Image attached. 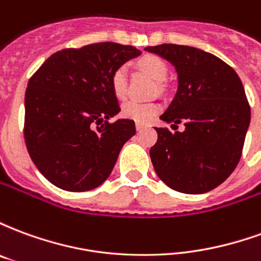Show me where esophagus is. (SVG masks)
<instances>
[{"mask_svg":"<svg viewBox=\"0 0 261 261\" xmlns=\"http://www.w3.org/2000/svg\"><path fill=\"white\" fill-rule=\"evenodd\" d=\"M136 128H137V131H142V130H144V128H145V125L140 124V123H137Z\"/></svg>","mask_w":261,"mask_h":261,"instance_id":"1","label":"esophagus"}]
</instances>
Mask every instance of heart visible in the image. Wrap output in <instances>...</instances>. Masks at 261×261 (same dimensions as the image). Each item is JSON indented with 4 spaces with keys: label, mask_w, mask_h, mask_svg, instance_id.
Segmentation results:
<instances>
[{
    "label": "heart",
    "mask_w": 261,
    "mask_h": 261,
    "mask_svg": "<svg viewBox=\"0 0 261 261\" xmlns=\"http://www.w3.org/2000/svg\"><path fill=\"white\" fill-rule=\"evenodd\" d=\"M138 68L141 69L142 72L149 75L153 81L156 82H164L168 78V65L164 60L153 56V54H148L144 56L140 61H138ZM110 88L112 92L116 97H124L127 93V69L124 65H120L114 69L112 75H110ZM161 106L158 103L148 102H137V100H127L121 105V110L120 114L124 119L133 120L140 124H147L149 121L159 113Z\"/></svg>",
    "instance_id": "heart-1"
}]
</instances>
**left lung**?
I'll use <instances>...</instances> for the list:
<instances>
[{
  "label": "left lung",
  "mask_w": 261,
  "mask_h": 261,
  "mask_svg": "<svg viewBox=\"0 0 261 261\" xmlns=\"http://www.w3.org/2000/svg\"><path fill=\"white\" fill-rule=\"evenodd\" d=\"M175 65L179 88L161 119L185 131L155 128L149 149L153 169L166 186L201 194L224 183L239 164L250 123V106L235 69L202 50L179 44L145 48Z\"/></svg>",
  "instance_id": "8db88e82"
}]
</instances>
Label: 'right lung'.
Here are the masks:
<instances>
[{"mask_svg": "<svg viewBox=\"0 0 261 261\" xmlns=\"http://www.w3.org/2000/svg\"><path fill=\"white\" fill-rule=\"evenodd\" d=\"M140 54L112 42L64 48L31 76L23 137L33 164L54 186L86 192L112 173L136 124L128 119L109 121L120 112L110 75Z\"/></svg>", "mask_w": 261, "mask_h": 261, "instance_id": "right-lung-1", "label": "right lung"}]
</instances>
